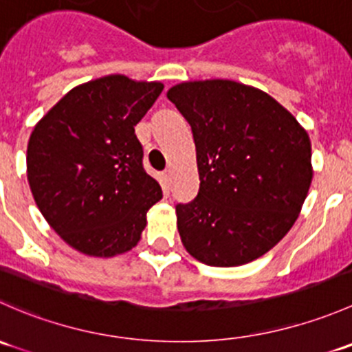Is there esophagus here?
<instances>
[{
  "label": "esophagus",
  "mask_w": 352,
  "mask_h": 352,
  "mask_svg": "<svg viewBox=\"0 0 352 352\" xmlns=\"http://www.w3.org/2000/svg\"><path fill=\"white\" fill-rule=\"evenodd\" d=\"M163 182H165L166 187H170V184H172V170L166 168L165 172H163Z\"/></svg>",
  "instance_id": "34e87169"
}]
</instances>
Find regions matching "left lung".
Segmentation results:
<instances>
[{
  "mask_svg": "<svg viewBox=\"0 0 352 352\" xmlns=\"http://www.w3.org/2000/svg\"><path fill=\"white\" fill-rule=\"evenodd\" d=\"M166 97L192 129L201 180L197 197L175 206L184 247L214 267L255 261L289 232L310 189L307 131L236 81H189Z\"/></svg>",
  "mask_w": 352,
  "mask_h": 352,
  "instance_id": "obj_1",
  "label": "left lung"
}]
</instances>
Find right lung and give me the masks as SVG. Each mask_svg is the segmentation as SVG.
Returning a JSON list of instances; mask_svg holds the SVG:
<instances>
[{
	"instance_id": "obj_1",
	"label": "right lung",
	"mask_w": 352,
	"mask_h": 352,
	"mask_svg": "<svg viewBox=\"0 0 352 352\" xmlns=\"http://www.w3.org/2000/svg\"><path fill=\"white\" fill-rule=\"evenodd\" d=\"M162 83L110 74L73 88L34 127L27 179L35 204L67 245L95 257L131 250L163 197L143 166L134 126Z\"/></svg>"
}]
</instances>
